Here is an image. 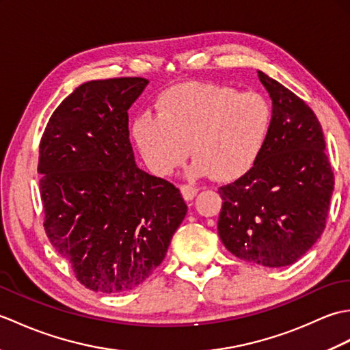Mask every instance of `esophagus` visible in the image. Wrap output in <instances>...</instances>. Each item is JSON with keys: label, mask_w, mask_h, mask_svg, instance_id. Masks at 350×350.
Instances as JSON below:
<instances>
[{"label": "esophagus", "mask_w": 350, "mask_h": 350, "mask_svg": "<svg viewBox=\"0 0 350 350\" xmlns=\"http://www.w3.org/2000/svg\"><path fill=\"white\" fill-rule=\"evenodd\" d=\"M180 192H182V196H183L185 200H187V202H191V200L197 196L198 189L194 188V187H191V185H182Z\"/></svg>", "instance_id": "34e87169"}]
</instances>
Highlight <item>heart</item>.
Segmentation results:
<instances>
[{
  "label": "heart",
  "instance_id": "b5f03b06",
  "mask_svg": "<svg viewBox=\"0 0 350 350\" xmlns=\"http://www.w3.org/2000/svg\"><path fill=\"white\" fill-rule=\"evenodd\" d=\"M156 109L158 116L144 113L133 120L131 135L158 177L173 174L189 148L191 177L239 179L256 165L272 131V108L265 96L228 85H174L159 96Z\"/></svg>",
  "mask_w": 350,
  "mask_h": 350
}]
</instances>
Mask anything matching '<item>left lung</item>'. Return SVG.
I'll use <instances>...</instances> for the list:
<instances>
[{"label": "left lung", "mask_w": 350, "mask_h": 350, "mask_svg": "<svg viewBox=\"0 0 350 350\" xmlns=\"http://www.w3.org/2000/svg\"><path fill=\"white\" fill-rule=\"evenodd\" d=\"M272 100V131L257 163L219 188L218 234L237 258L293 265L325 230L334 174L322 126L298 96L257 70Z\"/></svg>", "instance_id": "1"}]
</instances>
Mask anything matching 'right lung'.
I'll use <instances>...</instances> for the list:
<instances>
[{"mask_svg":"<svg viewBox=\"0 0 350 350\" xmlns=\"http://www.w3.org/2000/svg\"><path fill=\"white\" fill-rule=\"evenodd\" d=\"M148 81L75 88L51 116L39 150L44 230L87 288L122 293L148 278L187 215L174 185L138 168L128 109Z\"/></svg>","mask_w":350,"mask_h":350,"instance_id":"1","label":"right lung"}]
</instances>
